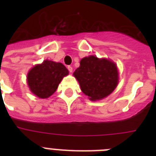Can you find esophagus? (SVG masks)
Returning a JSON list of instances; mask_svg holds the SVG:
<instances>
[{"label": "esophagus", "mask_w": 156, "mask_h": 156, "mask_svg": "<svg viewBox=\"0 0 156 156\" xmlns=\"http://www.w3.org/2000/svg\"><path fill=\"white\" fill-rule=\"evenodd\" d=\"M68 69H69V71L70 72V73H72V72H73V67H72V66H68Z\"/></svg>", "instance_id": "obj_1"}]
</instances>
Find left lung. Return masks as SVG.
<instances>
[{
    "instance_id": "1",
    "label": "left lung",
    "mask_w": 156,
    "mask_h": 156,
    "mask_svg": "<svg viewBox=\"0 0 156 156\" xmlns=\"http://www.w3.org/2000/svg\"><path fill=\"white\" fill-rule=\"evenodd\" d=\"M81 90L90 100H102L111 94L118 84L116 64L108 59L86 56L73 73Z\"/></svg>"
}]
</instances>
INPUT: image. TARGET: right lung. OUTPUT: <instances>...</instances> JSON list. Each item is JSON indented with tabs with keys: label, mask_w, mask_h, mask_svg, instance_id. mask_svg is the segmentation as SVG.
<instances>
[{
	"label": "right lung",
	"mask_w": 156,
	"mask_h": 156,
	"mask_svg": "<svg viewBox=\"0 0 156 156\" xmlns=\"http://www.w3.org/2000/svg\"><path fill=\"white\" fill-rule=\"evenodd\" d=\"M68 74V69L63 64L45 60L28 72L27 81L34 95L46 99L56 91L62 78Z\"/></svg>",
	"instance_id": "add662e5"
}]
</instances>
